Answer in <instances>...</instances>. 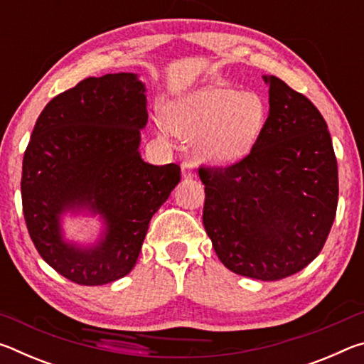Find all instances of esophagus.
<instances>
[{"mask_svg":"<svg viewBox=\"0 0 364 364\" xmlns=\"http://www.w3.org/2000/svg\"><path fill=\"white\" fill-rule=\"evenodd\" d=\"M181 175H183L184 180H193V178H194L193 164L188 162V160H184L183 165H181Z\"/></svg>","mask_w":364,"mask_h":364,"instance_id":"1","label":"esophagus"}]
</instances>
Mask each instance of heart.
<instances>
[{"instance_id":"1","label":"heart","mask_w":364,"mask_h":364,"mask_svg":"<svg viewBox=\"0 0 364 364\" xmlns=\"http://www.w3.org/2000/svg\"><path fill=\"white\" fill-rule=\"evenodd\" d=\"M267 104L260 95L230 86H202L165 106L168 130L196 139L197 154L212 165L237 164L252 151L267 123ZM160 134L167 132L159 123Z\"/></svg>"}]
</instances>
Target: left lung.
Listing matches in <instances>:
<instances>
[{
	"label": "left lung",
	"mask_w": 364,
	"mask_h": 364,
	"mask_svg": "<svg viewBox=\"0 0 364 364\" xmlns=\"http://www.w3.org/2000/svg\"><path fill=\"white\" fill-rule=\"evenodd\" d=\"M269 110L250 154L228 168L200 167L204 228L232 273L284 279L321 252L334 223L338 176L328 125L304 95L263 75Z\"/></svg>",
	"instance_id": "8db88e82"
}]
</instances>
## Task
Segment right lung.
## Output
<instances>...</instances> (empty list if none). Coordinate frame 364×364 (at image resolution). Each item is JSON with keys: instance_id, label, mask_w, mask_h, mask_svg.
Segmentation results:
<instances>
[{"instance_id": "obj_1", "label": "right lung", "mask_w": 364, "mask_h": 364, "mask_svg": "<svg viewBox=\"0 0 364 364\" xmlns=\"http://www.w3.org/2000/svg\"><path fill=\"white\" fill-rule=\"evenodd\" d=\"M147 90L138 73L85 78L53 97L23 154L22 207L36 250L82 286H102L136 264L152 215L180 183L176 164L141 157ZM96 218L86 242L66 236L67 218Z\"/></svg>"}]
</instances>
